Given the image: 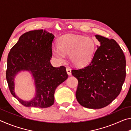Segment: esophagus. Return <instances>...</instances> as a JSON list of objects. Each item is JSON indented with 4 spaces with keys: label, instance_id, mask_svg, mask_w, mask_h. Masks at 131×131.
Returning a JSON list of instances; mask_svg holds the SVG:
<instances>
[{
    "label": "esophagus",
    "instance_id": "obj_1",
    "mask_svg": "<svg viewBox=\"0 0 131 131\" xmlns=\"http://www.w3.org/2000/svg\"><path fill=\"white\" fill-rule=\"evenodd\" d=\"M66 72H67V73L69 75V76H70L72 74V72H71V69L70 68H66Z\"/></svg>",
    "mask_w": 131,
    "mask_h": 131
}]
</instances>
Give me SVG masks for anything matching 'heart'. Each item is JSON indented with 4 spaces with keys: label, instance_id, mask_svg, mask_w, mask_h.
I'll return each instance as SVG.
<instances>
[{
    "label": "heart",
    "instance_id": "b5f03b06",
    "mask_svg": "<svg viewBox=\"0 0 131 131\" xmlns=\"http://www.w3.org/2000/svg\"><path fill=\"white\" fill-rule=\"evenodd\" d=\"M58 47L52 48V54L58 62L65 61V55L73 65L79 67L84 66L92 60L95 51L96 43L90 37L81 35L68 34L59 37L57 41Z\"/></svg>",
    "mask_w": 131,
    "mask_h": 131
}]
</instances>
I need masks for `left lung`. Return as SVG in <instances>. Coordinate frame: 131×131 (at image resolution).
I'll return each mask as SVG.
<instances>
[{"label": "left lung", "mask_w": 131, "mask_h": 131, "mask_svg": "<svg viewBox=\"0 0 131 131\" xmlns=\"http://www.w3.org/2000/svg\"><path fill=\"white\" fill-rule=\"evenodd\" d=\"M101 42L90 63L72 70L78 80L77 101L84 107L97 109L112 103L120 93L126 76V60L114 39L96 35Z\"/></svg>", "instance_id": "left-lung-1"}]
</instances>
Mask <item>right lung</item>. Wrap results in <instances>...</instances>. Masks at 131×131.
Masks as SVG:
<instances>
[{
	"instance_id": "add662e5",
	"label": "right lung",
	"mask_w": 131,
	"mask_h": 131,
	"mask_svg": "<svg viewBox=\"0 0 131 131\" xmlns=\"http://www.w3.org/2000/svg\"><path fill=\"white\" fill-rule=\"evenodd\" d=\"M54 35L43 30H31L21 35L7 57L6 79L13 96L26 107L46 108L54 102V93L59 84L68 79L66 68L53 67L50 63ZM21 70L32 73L37 94L29 102L18 98L14 92V78Z\"/></svg>"
}]
</instances>
